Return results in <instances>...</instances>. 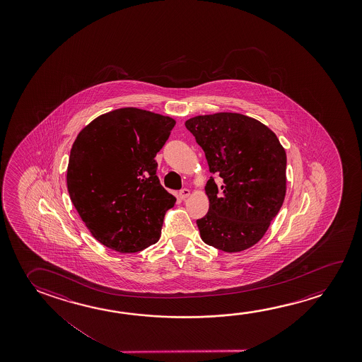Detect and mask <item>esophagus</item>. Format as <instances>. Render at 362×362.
<instances>
[{
  "label": "esophagus",
  "instance_id": "34e87169",
  "mask_svg": "<svg viewBox=\"0 0 362 362\" xmlns=\"http://www.w3.org/2000/svg\"><path fill=\"white\" fill-rule=\"evenodd\" d=\"M190 196V190L187 189V188H184V189L180 190L179 192V198L180 199H185V198H188Z\"/></svg>",
  "mask_w": 362,
  "mask_h": 362
}]
</instances>
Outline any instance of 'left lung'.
Masks as SVG:
<instances>
[{
	"label": "left lung",
	"instance_id": "obj_1",
	"mask_svg": "<svg viewBox=\"0 0 362 362\" xmlns=\"http://www.w3.org/2000/svg\"><path fill=\"white\" fill-rule=\"evenodd\" d=\"M185 127L204 151L211 177L204 189L208 214L197 219L204 243L240 252L259 243L278 214L286 192V154L260 121L241 113L196 116Z\"/></svg>",
	"mask_w": 362,
	"mask_h": 362
}]
</instances>
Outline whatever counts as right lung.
<instances>
[{"label": "right lung", "instance_id": "obj_1", "mask_svg": "<svg viewBox=\"0 0 362 362\" xmlns=\"http://www.w3.org/2000/svg\"><path fill=\"white\" fill-rule=\"evenodd\" d=\"M175 119L135 107L105 113L78 134L66 169L71 203L92 236L122 254L158 243L175 203L154 158Z\"/></svg>", "mask_w": 362, "mask_h": 362}]
</instances>
